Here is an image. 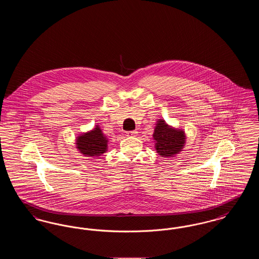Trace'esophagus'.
Wrapping results in <instances>:
<instances>
[{
  "label": "esophagus",
  "mask_w": 259,
  "mask_h": 259,
  "mask_svg": "<svg viewBox=\"0 0 259 259\" xmlns=\"http://www.w3.org/2000/svg\"><path fill=\"white\" fill-rule=\"evenodd\" d=\"M138 134V132L134 130V131H128V132H126V135L128 136V137H134V136L137 135Z\"/></svg>",
  "instance_id": "1"
}]
</instances>
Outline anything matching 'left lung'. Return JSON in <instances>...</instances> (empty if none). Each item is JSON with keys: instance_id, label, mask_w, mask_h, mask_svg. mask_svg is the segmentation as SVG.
I'll return each instance as SVG.
<instances>
[{"instance_id": "left-lung-1", "label": "left lung", "mask_w": 259, "mask_h": 259, "mask_svg": "<svg viewBox=\"0 0 259 259\" xmlns=\"http://www.w3.org/2000/svg\"><path fill=\"white\" fill-rule=\"evenodd\" d=\"M185 131L182 129H175L159 119L156 123L153 140L155 142V149L162 157H172L180 153L185 147Z\"/></svg>"}]
</instances>
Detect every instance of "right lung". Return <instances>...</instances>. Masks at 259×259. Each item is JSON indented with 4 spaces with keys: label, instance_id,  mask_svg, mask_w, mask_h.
I'll list each match as a JSON object with an SVG mask.
<instances>
[{
    "label": "right lung",
    "instance_id": "right-lung-1",
    "mask_svg": "<svg viewBox=\"0 0 259 259\" xmlns=\"http://www.w3.org/2000/svg\"><path fill=\"white\" fill-rule=\"evenodd\" d=\"M75 141L76 148L87 157L101 156L108 149L109 141L98 125L93 130L78 136Z\"/></svg>",
    "mask_w": 259,
    "mask_h": 259
}]
</instances>
